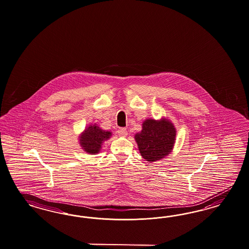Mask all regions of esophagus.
Masks as SVG:
<instances>
[{
  "label": "esophagus",
  "instance_id": "obj_1",
  "mask_svg": "<svg viewBox=\"0 0 249 249\" xmlns=\"http://www.w3.org/2000/svg\"><path fill=\"white\" fill-rule=\"evenodd\" d=\"M117 133L120 137H126L127 136V130L125 128H119L117 130Z\"/></svg>",
  "mask_w": 249,
  "mask_h": 249
}]
</instances>
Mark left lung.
<instances>
[{"label": "left lung", "mask_w": 249, "mask_h": 249, "mask_svg": "<svg viewBox=\"0 0 249 249\" xmlns=\"http://www.w3.org/2000/svg\"><path fill=\"white\" fill-rule=\"evenodd\" d=\"M176 131L169 121L148 119L142 131L135 136L141 156L147 161H156L167 156L174 147Z\"/></svg>", "instance_id": "obj_1"}]
</instances>
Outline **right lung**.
<instances>
[{"instance_id": "right-lung-1", "label": "right lung", "mask_w": 249, "mask_h": 249, "mask_svg": "<svg viewBox=\"0 0 249 249\" xmlns=\"http://www.w3.org/2000/svg\"><path fill=\"white\" fill-rule=\"evenodd\" d=\"M111 136V132L102 131L96 124L89 125L80 137V145L88 153L95 154L100 151L102 142L110 138Z\"/></svg>"}]
</instances>
